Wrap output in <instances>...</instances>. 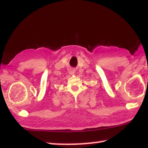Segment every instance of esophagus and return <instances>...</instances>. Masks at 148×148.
Masks as SVG:
<instances>
[{"label": "esophagus", "mask_w": 148, "mask_h": 148, "mask_svg": "<svg viewBox=\"0 0 148 148\" xmlns=\"http://www.w3.org/2000/svg\"><path fill=\"white\" fill-rule=\"evenodd\" d=\"M74 70H70V74H74Z\"/></svg>", "instance_id": "1"}]
</instances>
